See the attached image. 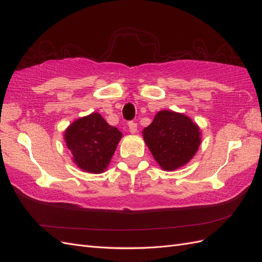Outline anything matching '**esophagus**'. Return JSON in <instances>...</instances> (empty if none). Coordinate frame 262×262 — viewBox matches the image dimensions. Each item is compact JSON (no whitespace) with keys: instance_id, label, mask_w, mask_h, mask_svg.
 <instances>
[{"instance_id":"esophagus-1","label":"esophagus","mask_w":262,"mask_h":262,"mask_svg":"<svg viewBox=\"0 0 262 262\" xmlns=\"http://www.w3.org/2000/svg\"><path fill=\"white\" fill-rule=\"evenodd\" d=\"M128 128H129V132L132 133V134H135V133H137V124L134 121H130L128 122Z\"/></svg>"}]
</instances>
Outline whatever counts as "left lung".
Masks as SVG:
<instances>
[{
    "label": "left lung",
    "instance_id": "obj_1",
    "mask_svg": "<svg viewBox=\"0 0 262 262\" xmlns=\"http://www.w3.org/2000/svg\"><path fill=\"white\" fill-rule=\"evenodd\" d=\"M202 132L183 114L162 110L143 129V137L153 158L165 171L187 164L197 153Z\"/></svg>",
    "mask_w": 262,
    "mask_h": 262
}]
</instances>
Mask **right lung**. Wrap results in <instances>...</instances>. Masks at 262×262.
I'll list each match as a JSON object with an SVG mask.
<instances>
[{
  "label": "right lung",
  "instance_id": "right-lung-1",
  "mask_svg": "<svg viewBox=\"0 0 262 262\" xmlns=\"http://www.w3.org/2000/svg\"><path fill=\"white\" fill-rule=\"evenodd\" d=\"M121 137V133L98 113L76 119L64 133L73 162L90 173H101L107 169Z\"/></svg>",
  "mask_w": 262,
  "mask_h": 262
}]
</instances>
